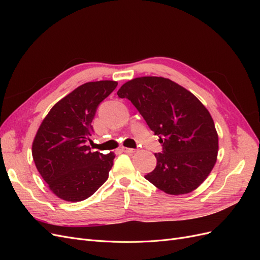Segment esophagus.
<instances>
[{
  "label": "esophagus",
  "mask_w": 260,
  "mask_h": 260,
  "mask_svg": "<svg viewBox=\"0 0 260 260\" xmlns=\"http://www.w3.org/2000/svg\"><path fill=\"white\" fill-rule=\"evenodd\" d=\"M121 149H122V152L127 153V154H132V153H135V152H136V149H133V148H129V147H122Z\"/></svg>",
  "instance_id": "34e87169"
}]
</instances>
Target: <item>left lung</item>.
Returning <instances> with one entry per match:
<instances>
[{"label": "left lung", "mask_w": 260, "mask_h": 260, "mask_svg": "<svg viewBox=\"0 0 260 260\" xmlns=\"http://www.w3.org/2000/svg\"><path fill=\"white\" fill-rule=\"evenodd\" d=\"M128 99L162 144L155 169L145 179L171 195L198 188L214 168L218 135L201 101L183 86L162 77H140L117 92Z\"/></svg>", "instance_id": "obj_1"}]
</instances>
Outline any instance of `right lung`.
I'll return each instance as SVG.
<instances>
[{"label":"right lung","mask_w":260,"mask_h":260,"mask_svg":"<svg viewBox=\"0 0 260 260\" xmlns=\"http://www.w3.org/2000/svg\"><path fill=\"white\" fill-rule=\"evenodd\" d=\"M117 84L102 80L78 86L51 108L39 127L32 157L38 171L57 198L81 202L107 180L115 154L91 152L86 142L100 103Z\"/></svg>","instance_id":"add662e5"}]
</instances>
